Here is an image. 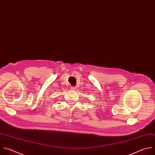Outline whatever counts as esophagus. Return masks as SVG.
Returning a JSON list of instances; mask_svg holds the SVG:
<instances>
[{"instance_id": "1", "label": "esophagus", "mask_w": 155, "mask_h": 155, "mask_svg": "<svg viewBox=\"0 0 155 155\" xmlns=\"http://www.w3.org/2000/svg\"><path fill=\"white\" fill-rule=\"evenodd\" d=\"M76 88L75 87H71V90H76Z\"/></svg>"}]
</instances>
